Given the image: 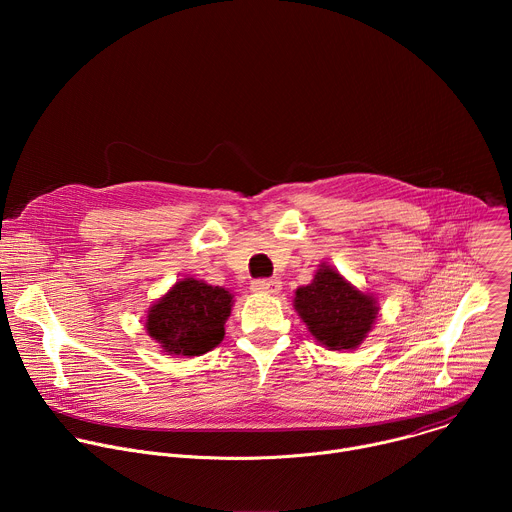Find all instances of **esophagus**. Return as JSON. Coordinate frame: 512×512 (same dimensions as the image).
<instances>
[{
	"label": "esophagus",
	"instance_id": "34e87169",
	"mask_svg": "<svg viewBox=\"0 0 512 512\" xmlns=\"http://www.w3.org/2000/svg\"><path fill=\"white\" fill-rule=\"evenodd\" d=\"M281 287L279 279H255L251 283V289L257 291V294H277Z\"/></svg>",
	"mask_w": 512,
	"mask_h": 512
}]
</instances>
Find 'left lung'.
Masks as SVG:
<instances>
[{
    "instance_id": "1",
    "label": "left lung",
    "mask_w": 512,
    "mask_h": 512,
    "mask_svg": "<svg viewBox=\"0 0 512 512\" xmlns=\"http://www.w3.org/2000/svg\"><path fill=\"white\" fill-rule=\"evenodd\" d=\"M296 310L312 336L330 350H348L360 344L373 328L377 302L354 289L334 269L322 265L310 285L296 291Z\"/></svg>"
}]
</instances>
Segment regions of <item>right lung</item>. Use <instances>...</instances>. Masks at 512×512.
Returning <instances> with one entry per match:
<instances>
[{
  "instance_id": "obj_1",
  "label": "right lung",
  "mask_w": 512,
  "mask_h": 512,
  "mask_svg": "<svg viewBox=\"0 0 512 512\" xmlns=\"http://www.w3.org/2000/svg\"><path fill=\"white\" fill-rule=\"evenodd\" d=\"M233 296L204 281H178L150 310L148 334L176 356H200L221 344Z\"/></svg>"
}]
</instances>
